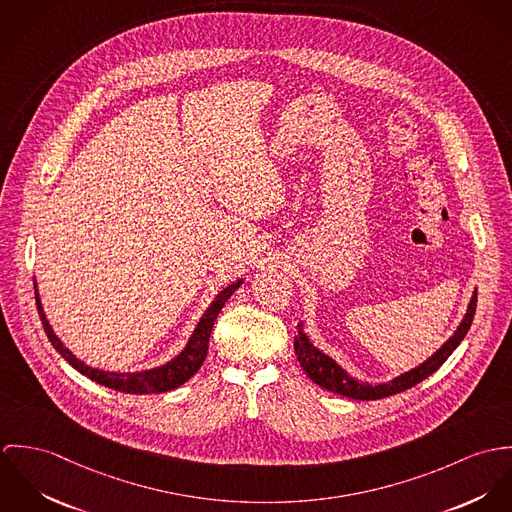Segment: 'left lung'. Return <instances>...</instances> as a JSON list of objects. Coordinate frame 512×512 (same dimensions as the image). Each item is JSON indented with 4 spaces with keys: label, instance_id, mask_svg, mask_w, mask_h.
<instances>
[{
    "label": "left lung",
    "instance_id": "1",
    "mask_svg": "<svg viewBox=\"0 0 512 512\" xmlns=\"http://www.w3.org/2000/svg\"><path fill=\"white\" fill-rule=\"evenodd\" d=\"M475 306H477V290H473L471 300L465 310V316L461 318L459 326L455 328L454 334L446 340V343L442 347H438L426 361L400 373L391 381L369 383V381L351 377L334 357H330L328 353H324L322 349H318L312 343L308 334L304 332L302 320L298 322V334L294 338V353H296V359H298L300 367L304 369V373L316 385H320L322 389H326L330 393L353 398V400H377V398L391 397V395H397V393L414 387L416 383L424 381L426 377H430L434 371H438L442 367V363L454 353L455 347L463 341L467 330L471 328V322L475 316Z\"/></svg>",
    "mask_w": 512,
    "mask_h": 512
}]
</instances>
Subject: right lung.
<instances>
[{"label": "right lung", "mask_w": 512, "mask_h": 512, "mask_svg": "<svg viewBox=\"0 0 512 512\" xmlns=\"http://www.w3.org/2000/svg\"><path fill=\"white\" fill-rule=\"evenodd\" d=\"M245 279H237L235 283L228 284L226 288H222L216 298L212 300V304L206 308V312L202 314V318L198 320L194 332L190 334V338L186 341V345L180 349V353H176L171 361L161 363L157 367L151 369H141V371H106V369H98L92 365H86L82 359H78L55 334L53 326L47 320V314L43 310L41 304V296L37 290L35 283V298H37V308H39V316L45 328L47 338L53 343V347L58 353L82 375H86L88 379L114 389L119 393H129V395H151V393H167L180 385H184L204 363L206 353H208V341L210 334L214 328V322L220 314V310L224 308V304L228 302L229 296L243 284Z\"/></svg>", "instance_id": "obj_1"}]
</instances>
